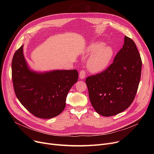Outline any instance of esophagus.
<instances>
[{
  "label": "esophagus",
  "instance_id": "1",
  "mask_svg": "<svg viewBox=\"0 0 154 154\" xmlns=\"http://www.w3.org/2000/svg\"><path fill=\"white\" fill-rule=\"evenodd\" d=\"M85 75H86L85 71L84 70H81L80 71V74H79L80 79H84L85 77Z\"/></svg>",
  "mask_w": 154,
  "mask_h": 154
}]
</instances>
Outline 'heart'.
Listing matches in <instances>:
<instances>
[{"instance_id":"obj_1","label":"heart","mask_w":154,"mask_h":154,"mask_svg":"<svg viewBox=\"0 0 154 154\" xmlns=\"http://www.w3.org/2000/svg\"><path fill=\"white\" fill-rule=\"evenodd\" d=\"M87 52L92 55L87 62V67L91 72H98L106 69L110 63L114 50L110 47L106 45L104 42L97 41L88 45Z\"/></svg>"}]
</instances>
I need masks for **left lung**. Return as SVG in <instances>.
<instances>
[{
    "label": "left lung",
    "instance_id": "8db88e82",
    "mask_svg": "<svg viewBox=\"0 0 154 154\" xmlns=\"http://www.w3.org/2000/svg\"><path fill=\"white\" fill-rule=\"evenodd\" d=\"M142 66L135 43L125 36L122 48L110 66L85 79L90 101L99 114L115 116L131 106L138 90Z\"/></svg>",
    "mask_w": 154,
    "mask_h": 154
}]
</instances>
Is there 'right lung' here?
<instances>
[{"label": "right lung", "mask_w": 154, "mask_h": 154, "mask_svg": "<svg viewBox=\"0 0 154 154\" xmlns=\"http://www.w3.org/2000/svg\"><path fill=\"white\" fill-rule=\"evenodd\" d=\"M78 77L77 70L42 74L30 71L23 57V46L13 56L12 79L15 95L22 106L38 118L51 119L60 114Z\"/></svg>", "instance_id": "1"}]
</instances>
